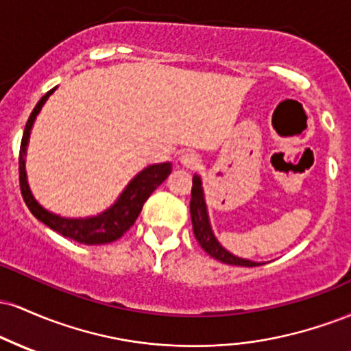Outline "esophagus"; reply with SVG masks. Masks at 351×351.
Returning a JSON list of instances; mask_svg holds the SVG:
<instances>
[{
	"label": "esophagus",
	"instance_id": "obj_1",
	"mask_svg": "<svg viewBox=\"0 0 351 351\" xmlns=\"http://www.w3.org/2000/svg\"><path fill=\"white\" fill-rule=\"evenodd\" d=\"M180 162L184 168H189V170H196V168H199V165H201L199 155H196V153H193V152H184L183 155H181Z\"/></svg>",
	"mask_w": 351,
	"mask_h": 351
}]
</instances>
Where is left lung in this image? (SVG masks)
Returning <instances> with one entry per match:
<instances>
[{
	"label": "left lung",
	"instance_id": "left-lung-1",
	"mask_svg": "<svg viewBox=\"0 0 351 351\" xmlns=\"http://www.w3.org/2000/svg\"><path fill=\"white\" fill-rule=\"evenodd\" d=\"M189 213H191V223H193V232H195L196 239L201 247L206 251L209 256L215 259L221 261V263L229 265H243V267H256L263 263H254V261L243 259L231 254L217 243L215 232H213L211 224H209L206 201H204L203 186H201V178L198 175L193 176V188H191V201H189Z\"/></svg>",
	"mask_w": 351,
	"mask_h": 351
}]
</instances>
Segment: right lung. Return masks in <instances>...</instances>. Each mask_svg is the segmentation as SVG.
<instances>
[{
  "instance_id": "add662e5",
  "label": "right lung",
  "mask_w": 351,
  "mask_h": 351,
  "mask_svg": "<svg viewBox=\"0 0 351 351\" xmlns=\"http://www.w3.org/2000/svg\"><path fill=\"white\" fill-rule=\"evenodd\" d=\"M56 90L51 88L47 94H44L41 100L36 104L34 110L31 112L29 119H27L26 127H24V134L21 140V148H19V186H21V195L24 203L27 204L29 211L38 217L41 223L54 229L56 232L62 234L64 237L75 241V243L87 244V245H97V244H108L122 237L128 231L138 217L142 211L145 201L150 198V195L155 191L168 175L171 173V163H158L150 165L145 170H142L135 176L127 188L123 189L119 199L112 204L110 208L100 213L97 216L90 217H62L59 215H52L51 211L44 209L34 196L31 195L29 184L26 180V168H24V156H26V145L29 140L31 128L36 120V115L39 114L44 102L49 99V95Z\"/></svg>"
}]
</instances>
